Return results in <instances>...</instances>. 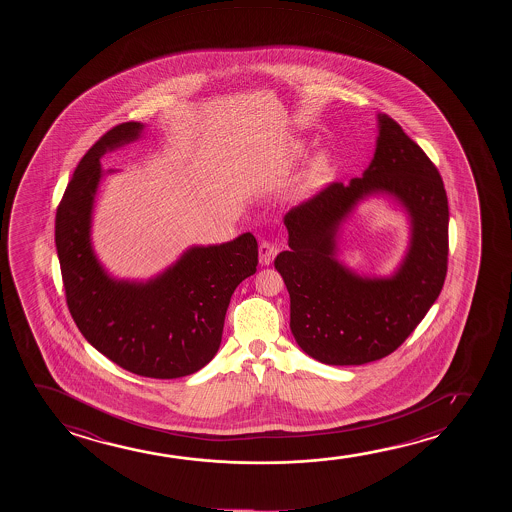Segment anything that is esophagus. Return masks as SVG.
Segmentation results:
<instances>
[{
  "instance_id": "obj_1",
  "label": "esophagus",
  "mask_w": 512,
  "mask_h": 512,
  "mask_svg": "<svg viewBox=\"0 0 512 512\" xmlns=\"http://www.w3.org/2000/svg\"><path fill=\"white\" fill-rule=\"evenodd\" d=\"M278 253V246L269 241H262L259 246V262L262 266H269Z\"/></svg>"
}]
</instances>
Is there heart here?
Masks as SVG:
<instances>
[{
  "label": "heart",
  "instance_id": "obj_1",
  "mask_svg": "<svg viewBox=\"0 0 512 512\" xmlns=\"http://www.w3.org/2000/svg\"><path fill=\"white\" fill-rule=\"evenodd\" d=\"M306 152L308 147L304 141H294L287 148H283V152L276 157L274 168L278 169V173H288L297 162L304 159ZM332 175H334V166H332L330 155L327 152L316 154L302 175L301 187H299L301 196H311L323 189L332 180Z\"/></svg>",
  "mask_w": 512,
  "mask_h": 512
}]
</instances>
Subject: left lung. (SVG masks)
I'll list each match as a JSON object with an SVG mask.
<instances>
[{
	"mask_svg": "<svg viewBox=\"0 0 512 512\" xmlns=\"http://www.w3.org/2000/svg\"><path fill=\"white\" fill-rule=\"evenodd\" d=\"M362 178L330 183L285 215L287 252L274 267L290 294V330L322 364L362 365L390 355L437 301L448 271V196L427 154L385 113ZM388 193L412 220L407 257L388 279L360 277L335 257L336 232L365 196Z\"/></svg>",
	"mask_w": 512,
	"mask_h": 512,
	"instance_id": "8db88e82",
	"label": "left lung"
}]
</instances>
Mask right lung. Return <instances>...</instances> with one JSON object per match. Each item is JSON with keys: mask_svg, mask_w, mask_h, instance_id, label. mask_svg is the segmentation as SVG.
<instances>
[{"mask_svg": "<svg viewBox=\"0 0 512 512\" xmlns=\"http://www.w3.org/2000/svg\"><path fill=\"white\" fill-rule=\"evenodd\" d=\"M143 127H113L78 162L57 206V257L71 316L99 353L138 376L182 378L217 355L231 295L257 271L259 246L245 232L222 245L192 246L152 280L106 273L91 243L92 210L105 176L99 159L138 140Z\"/></svg>", "mask_w": 512, "mask_h": 512, "instance_id": "add662e5", "label": "right lung"}]
</instances>
